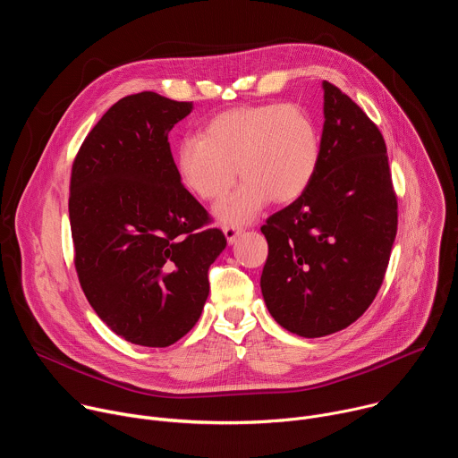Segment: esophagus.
Here are the masks:
<instances>
[{
	"instance_id": "34e87169",
	"label": "esophagus",
	"mask_w": 458,
	"mask_h": 458,
	"mask_svg": "<svg viewBox=\"0 0 458 458\" xmlns=\"http://www.w3.org/2000/svg\"><path fill=\"white\" fill-rule=\"evenodd\" d=\"M223 232H225L228 244H233L237 241V237L242 233V228L241 226H223Z\"/></svg>"
}]
</instances>
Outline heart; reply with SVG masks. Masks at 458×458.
<instances>
[{
  "label": "heart",
  "instance_id": "heart-1",
  "mask_svg": "<svg viewBox=\"0 0 458 458\" xmlns=\"http://www.w3.org/2000/svg\"><path fill=\"white\" fill-rule=\"evenodd\" d=\"M320 156L311 115L293 103L239 105L214 115L199 138L175 150L181 184L201 201H219L237 181V191L216 207L223 225H244L270 201L286 205L308 190Z\"/></svg>",
  "mask_w": 458,
  "mask_h": 458
}]
</instances>
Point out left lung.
Masks as SVG:
<instances>
[{"label":"left lung","instance_id":"1","mask_svg":"<svg viewBox=\"0 0 458 458\" xmlns=\"http://www.w3.org/2000/svg\"><path fill=\"white\" fill-rule=\"evenodd\" d=\"M324 126L317 174L260 232L268 259L260 290L288 332H341L373 302L397 235V195L377 124L322 81Z\"/></svg>","mask_w":458,"mask_h":458}]
</instances>
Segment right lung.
Returning a JSON list of instances; mask_svg holds the SVG:
<instances>
[{
  "label": "right lung",
  "mask_w": 458,
  "mask_h": 458,
  "mask_svg": "<svg viewBox=\"0 0 458 458\" xmlns=\"http://www.w3.org/2000/svg\"><path fill=\"white\" fill-rule=\"evenodd\" d=\"M190 101L156 92L112 105L85 138L71 177L69 216L80 284L124 341L166 348L199 320L208 268L226 246L181 184L168 132Z\"/></svg>",
  "instance_id": "obj_1"
}]
</instances>
